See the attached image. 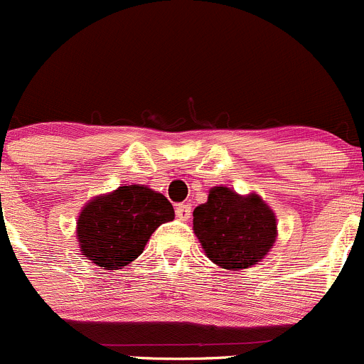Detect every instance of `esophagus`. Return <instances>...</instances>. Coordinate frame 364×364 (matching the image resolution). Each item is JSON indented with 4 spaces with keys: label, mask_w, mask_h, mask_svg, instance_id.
<instances>
[{
    "label": "esophagus",
    "mask_w": 364,
    "mask_h": 364,
    "mask_svg": "<svg viewBox=\"0 0 364 364\" xmlns=\"http://www.w3.org/2000/svg\"><path fill=\"white\" fill-rule=\"evenodd\" d=\"M190 215H192V205L188 203L176 204V216H178L179 220H188Z\"/></svg>",
    "instance_id": "esophagus-1"
}]
</instances>
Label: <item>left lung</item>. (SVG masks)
Segmentation results:
<instances>
[{"instance_id": "left-lung-1", "label": "left lung", "mask_w": 364, "mask_h": 364, "mask_svg": "<svg viewBox=\"0 0 364 364\" xmlns=\"http://www.w3.org/2000/svg\"><path fill=\"white\" fill-rule=\"evenodd\" d=\"M193 232L208 259L229 271L260 262L277 240V218L257 193L240 196L227 186L209 190L193 209Z\"/></svg>"}]
</instances>
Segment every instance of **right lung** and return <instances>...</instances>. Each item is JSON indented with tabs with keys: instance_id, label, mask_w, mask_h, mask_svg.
<instances>
[{
	"instance_id": "right-lung-1",
	"label": "right lung",
	"mask_w": 364,
	"mask_h": 364,
	"mask_svg": "<svg viewBox=\"0 0 364 364\" xmlns=\"http://www.w3.org/2000/svg\"><path fill=\"white\" fill-rule=\"evenodd\" d=\"M174 220V208L144 185L119 186L95 197L77 220V241L82 255L102 269H123L144 250L151 234Z\"/></svg>"
}]
</instances>
